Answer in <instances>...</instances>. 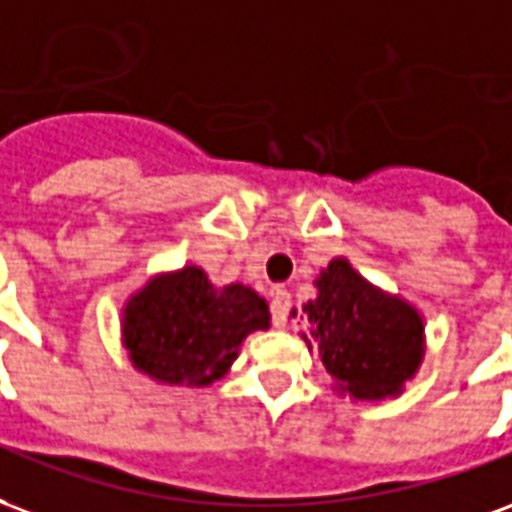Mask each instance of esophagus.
<instances>
[{
  "mask_svg": "<svg viewBox=\"0 0 512 512\" xmlns=\"http://www.w3.org/2000/svg\"><path fill=\"white\" fill-rule=\"evenodd\" d=\"M289 308H292V294L286 292V289H275L272 292V324L275 327H286L289 324Z\"/></svg>",
  "mask_w": 512,
  "mask_h": 512,
  "instance_id": "34e87169",
  "label": "esophagus"
}]
</instances>
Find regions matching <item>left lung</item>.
Segmentation results:
<instances>
[{"label":"left lung","instance_id":"1","mask_svg":"<svg viewBox=\"0 0 512 512\" xmlns=\"http://www.w3.org/2000/svg\"><path fill=\"white\" fill-rule=\"evenodd\" d=\"M319 294L302 305L327 374L360 401L404 390L425 354L423 316L395 294L376 289L349 259H333L316 278Z\"/></svg>","mask_w":512,"mask_h":512}]
</instances>
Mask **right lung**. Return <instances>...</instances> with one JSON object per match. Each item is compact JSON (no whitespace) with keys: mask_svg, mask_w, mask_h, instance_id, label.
<instances>
[{"mask_svg":"<svg viewBox=\"0 0 512 512\" xmlns=\"http://www.w3.org/2000/svg\"><path fill=\"white\" fill-rule=\"evenodd\" d=\"M270 327V308L251 286L215 289L201 267L158 275L122 311L130 363L163 384L207 387L226 376L240 343Z\"/></svg>","mask_w":512,"mask_h":512,"instance_id":"right-lung-1","label":"right lung"}]
</instances>
